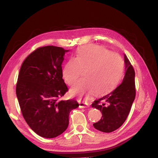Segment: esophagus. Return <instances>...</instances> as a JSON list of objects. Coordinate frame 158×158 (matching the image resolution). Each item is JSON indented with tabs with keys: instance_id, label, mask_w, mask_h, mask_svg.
Wrapping results in <instances>:
<instances>
[{
	"instance_id": "esophagus-1",
	"label": "esophagus",
	"mask_w": 158,
	"mask_h": 158,
	"mask_svg": "<svg viewBox=\"0 0 158 158\" xmlns=\"http://www.w3.org/2000/svg\"><path fill=\"white\" fill-rule=\"evenodd\" d=\"M88 106H89V105H88V104H86V103L82 102H79V108L80 109L87 108Z\"/></svg>"
}]
</instances>
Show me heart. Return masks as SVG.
<instances>
[{"label": "heart", "mask_w": 158, "mask_h": 158, "mask_svg": "<svg viewBox=\"0 0 158 158\" xmlns=\"http://www.w3.org/2000/svg\"><path fill=\"white\" fill-rule=\"evenodd\" d=\"M124 60L119 54L105 47L89 44L79 48L75 56L64 64L62 74L65 82L73 85L84 70L85 78L79 80L71 89L73 95L85 93L101 95L111 92L121 79Z\"/></svg>", "instance_id": "heart-1"}]
</instances>
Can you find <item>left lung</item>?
Masks as SVG:
<instances>
[{"label":"left lung","mask_w":158,"mask_h":158,"mask_svg":"<svg viewBox=\"0 0 158 158\" xmlns=\"http://www.w3.org/2000/svg\"><path fill=\"white\" fill-rule=\"evenodd\" d=\"M125 77L121 84L113 91L94 101L93 107L102 111L101 119L93 126L103 132H111L124 123L135 100V73L127 56L124 55Z\"/></svg>","instance_id":"obj_1"}]
</instances>
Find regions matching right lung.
Wrapping results in <instances>:
<instances>
[{
    "label": "right lung",
    "instance_id": "add662e5",
    "mask_svg": "<svg viewBox=\"0 0 158 158\" xmlns=\"http://www.w3.org/2000/svg\"><path fill=\"white\" fill-rule=\"evenodd\" d=\"M62 47H39L21 65L16 94L23 118L37 135L54 138L68 128L69 114L77 108L74 100H60L68 89L62 74Z\"/></svg>",
    "mask_w": 158,
    "mask_h": 158
}]
</instances>
